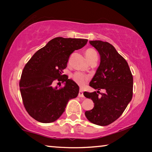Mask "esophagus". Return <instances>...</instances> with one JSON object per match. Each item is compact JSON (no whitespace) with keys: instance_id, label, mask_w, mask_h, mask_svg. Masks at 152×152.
<instances>
[{"instance_id":"esophagus-1","label":"esophagus","mask_w":152,"mask_h":152,"mask_svg":"<svg viewBox=\"0 0 152 152\" xmlns=\"http://www.w3.org/2000/svg\"><path fill=\"white\" fill-rule=\"evenodd\" d=\"M78 96H79V97H82V98L84 97V94H83V91H82V89H80V91H79Z\"/></svg>"}]
</instances>
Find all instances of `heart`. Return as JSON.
<instances>
[{
	"instance_id": "b5f03b06",
	"label": "heart",
	"mask_w": 152,
	"mask_h": 152,
	"mask_svg": "<svg viewBox=\"0 0 152 152\" xmlns=\"http://www.w3.org/2000/svg\"><path fill=\"white\" fill-rule=\"evenodd\" d=\"M85 56L89 62H91V61L94 60H97V53L93 49H87L85 51ZM72 78L78 85L84 86L86 84V82L88 80L89 77L82 73L76 72L72 75Z\"/></svg>"
}]
</instances>
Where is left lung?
I'll use <instances>...</instances> for the list:
<instances>
[{"instance_id":"1","label":"left lung","mask_w":152,"mask_h":152,"mask_svg":"<svg viewBox=\"0 0 152 152\" xmlns=\"http://www.w3.org/2000/svg\"><path fill=\"white\" fill-rule=\"evenodd\" d=\"M89 43L99 53L101 62L89 84L97 92H84L94 104L93 109L85 112V116L94 124L106 126L116 121L132 101L133 76L127 61L111 44L100 40ZM101 89L105 92L99 96L97 93Z\"/></svg>"}]
</instances>
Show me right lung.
<instances>
[{
  "label": "right lung",
  "mask_w": 152,
  "mask_h": 152,
  "mask_svg": "<svg viewBox=\"0 0 152 152\" xmlns=\"http://www.w3.org/2000/svg\"><path fill=\"white\" fill-rule=\"evenodd\" d=\"M87 42L85 39L56 37L25 65L19 82L20 91L25 109L33 119L43 123L55 121L65 111L68 101L78 96V84L62 73L70 56ZM56 79L64 82V86L53 87Z\"/></svg>",
  "instance_id": "add662e5"
}]
</instances>
